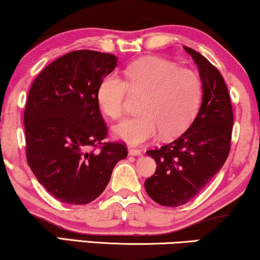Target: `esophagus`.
<instances>
[{"label":"esophagus","instance_id":"obj_1","mask_svg":"<svg viewBox=\"0 0 260 260\" xmlns=\"http://www.w3.org/2000/svg\"><path fill=\"white\" fill-rule=\"evenodd\" d=\"M127 152H129L130 156H140V155H142V152L140 150H137V149H134L131 147L127 149Z\"/></svg>","mask_w":260,"mask_h":260}]
</instances>
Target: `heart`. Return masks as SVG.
I'll return each mask as SVG.
<instances>
[{
    "label": "heart",
    "mask_w": 260,
    "mask_h": 260,
    "mask_svg": "<svg viewBox=\"0 0 260 260\" xmlns=\"http://www.w3.org/2000/svg\"><path fill=\"white\" fill-rule=\"evenodd\" d=\"M125 78L108 74L97 93L102 110L112 119L124 116L129 92L144 93L141 115L125 119L113 129L119 140L141 145L159 133L163 138H173L193 122L202 95L201 80L194 71L180 69L165 59L145 58L127 66Z\"/></svg>",
    "instance_id": "1"
}]
</instances>
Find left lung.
Returning <instances> with one entry per match:
<instances>
[{
    "label": "left lung",
    "instance_id": "left-lung-1",
    "mask_svg": "<svg viewBox=\"0 0 260 260\" xmlns=\"http://www.w3.org/2000/svg\"><path fill=\"white\" fill-rule=\"evenodd\" d=\"M199 69L202 103L190 126L168 144L148 150L156 172L145 180L149 197L167 207H179L204 189L222 168L231 150L233 110L219 70L204 55L184 47Z\"/></svg>",
    "mask_w": 260,
    "mask_h": 260
}]
</instances>
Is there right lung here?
<instances>
[{"label":"right lung","instance_id":"obj_1","mask_svg":"<svg viewBox=\"0 0 260 260\" xmlns=\"http://www.w3.org/2000/svg\"><path fill=\"white\" fill-rule=\"evenodd\" d=\"M116 66V55L80 49L49 63L31 84L23 116L27 162L59 201L95 200L127 156L124 143L103 142L108 126L98 87Z\"/></svg>","mask_w":260,"mask_h":260}]
</instances>
